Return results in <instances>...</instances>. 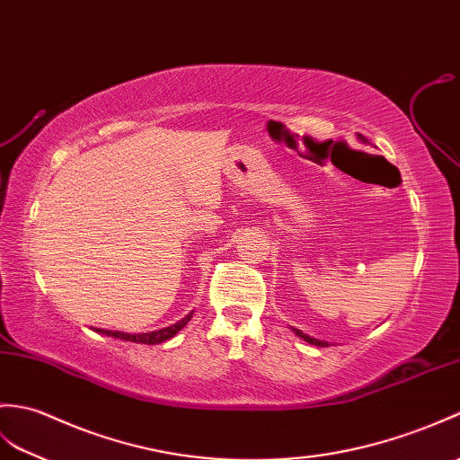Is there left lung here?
<instances>
[{"mask_svg":"<svg viewBox=\"0 0 460 460\" xmlns=\"http://www.w3.org/2000/svg\"><path fill=\"white\" fill-rule=\"evenodd\" d=\"M358 138H360V141L362 143H367V138L365 137H362V135H358ZM296 331V335L297 337H302L304 341H307V343L309 345H315V347H325L327 343H323V341H319V339H314V337H309V335H305V333H302V331L300 329H294Z\"/></svg>","mask_w":460,"mask_h":460,"instance_id":"8db88e82","label":"left lung"}]
</instances>
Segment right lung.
<instances>
[{"mask_svg": "<svg viewBox=\"0 0 460 460\" xmlns=\"http://www.w3.org/2000/svg\"><path fill=\"white\" fill-rule=\"evenodd\" d=\"M190 315H186L184 319H180L178 323L170 325V327H164V329H158V331H153V333H141V335H129V333H121V331H105V329H98V333H103V335H110V337H115V339H123V341H133V343H143V345H158L163 343V341L174 337L178 331L184 327L188 322H190Z\"/></svg>", "mask_w": 460, "mask_h": 460, "instance_id": "obj_1", "label": "right lung"}]
</instances>
